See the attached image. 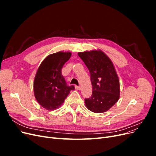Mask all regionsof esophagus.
<instances>
[{
    "instance_id": "obj_1",
    "label": "esophagus",
    "mask_w": 156,
    "mask_h": 156,
    "mask_svg": "<svg viewBox=\"0 0 156 156\" xmlns=\"http://www.w3.org/2000/svg\"><path fill=\"white\" fill-rule=\"evenodd\" d=\"M75 88L76 90H81V87H80L79 86H75Z\"/></svg>"
}]
</instances>
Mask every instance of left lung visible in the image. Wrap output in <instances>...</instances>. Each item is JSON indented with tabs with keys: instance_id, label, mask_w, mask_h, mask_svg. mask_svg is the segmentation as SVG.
Masks as SVG:
<instances>
[{
	"instance_id": "left-lung-1",
	"label": "left lung",
	"mask_w": 156,
	"mask_h": 156,
	"mask_svg": "<svg viewBox=\"0 0 156 156\" xmlns=\"http://www.w3.org/2000/svg\"><path fill=\"white\" fill-rule=\"evenodd\" d=\"M88 68L92 85V94L85 99L90 111L96 113L107 111L120 98V82L112 61L101 50L78 53Z\"/></svg>"
}]
</instances>
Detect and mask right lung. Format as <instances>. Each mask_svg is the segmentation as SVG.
Listing matches in <instances>:
<instances>
[{"mask_svg":"<svg viewBox=\"0 0 156 156\" xmlns=\"http://www.w3.org/2000/svg\"><path fill=\"white\" fill-rule=\"evenodd\" d=\"M72 56L70 52L60 51L49 55L42 61L36 74L34 94L39 104L48 111L61 106L73 85L68 86L62 75V68Z\"/></svg>","mask_w":156,"mask_h":156,"instance_id":"add662e5","label":"right lung"}]
</instances>
